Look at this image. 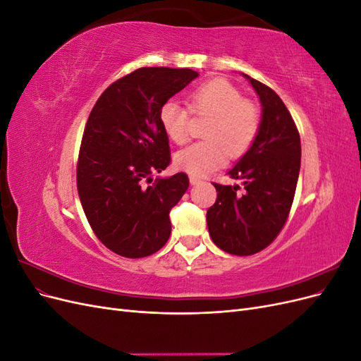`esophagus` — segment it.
Listing matches in <instances>:
<instances>
[{
  "label": "esophagus",
  "instance_id": "obj_1",
  "mask_svg": "<svg viewBox=\"0 0 361 361\" xmlns=\"http://www.w3.org/2000/svg\"><path fill=\"white\" fill-rule=\"evenodd\" d=\"M190 182H191V185H199L202 182V179L197 176H190Z\"/></svg>",
  "mask_w": 361,
  "mask_h": 361
}]
</instances>
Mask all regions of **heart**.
Masks as SVG:
<instances>
[{"label":"heart","mask_w":361,"mask_h":361,"mask_svg":"<svg viewBox=\"0 0 361 361\" xmlns=\"http://www.w3.org/2000/svg\"><path fill=\"white\" fill-rule=\"evenodd\" d=\"M190 106L194 113L212 114V118L204 129L206 140L195 141L174 155L178 169L191 176H204L220 169L227 155L241 157L253 145L260 114L233 84L220 78L203 82L191 92ZM188 110L178 99H167L159 108L164 133L178 145L188 138Z\"/></svg>","instance_id":"1"}]
</instances>
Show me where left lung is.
<instances>
[{
  "mask_svg": "<svg viewBox=\"0 0 361 361\" xmlns=\"http://www.w3.org/2000/svg\"><path fill=\"white\" fill-rule=\"evenodd\" d=\"M262 105L253 145L227 171L239 185H218L206 221L214 244L226 253L250 256L268 247L285 226L297 190L301 143L298 129L280 96L243 73Z\"/></svg>",
  "mask_w": 361,
  "mask_h": 361,
  "instance_id": "left-lung-1",
  "label": "left lung"
}]
</instances>
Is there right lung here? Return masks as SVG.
Masks as SVG:
<instances>
[{"label":"right lung","mask_w":361,"mask_h":361,"mask_svg":"<svg viewBox=\"0 0 361 361\" xmlns=\"http://www.w3.org/2000/svg\"><path fill=\"white\" fill-rule=\"evenodd\" d=\"M199 73L141 68L113 82L87 120L76 185L93 232L114 253H157L171 233L170 211L188 190V176L157 178L170 164L159 108Z\"/></svg>","instance_id":"add662e5"}]
</instances>
